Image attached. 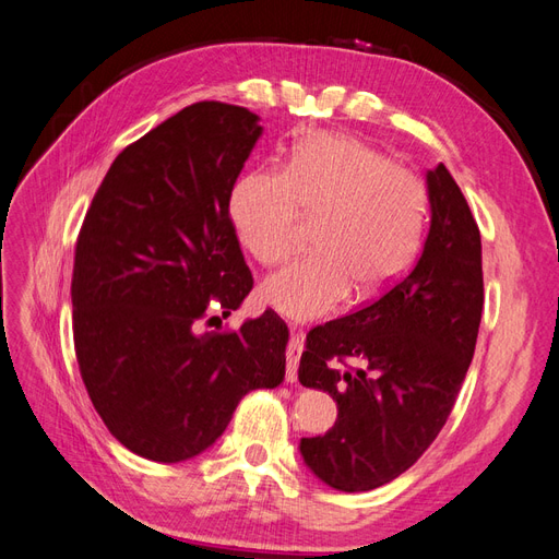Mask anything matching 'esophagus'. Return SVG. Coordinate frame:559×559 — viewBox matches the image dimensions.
<instances>
[{
  "instance_id": "34e87169",
  "label": "esophagus",
  "mask_w": 559,
  "mask_h": 559,
  "mask_svg": "<svg viewBox=\"0 0 559 559\" xmlns=\"http://www.w3.org/2000/svg\"><path fill=\"white\" fill-rule=\"evenodd\" d=\"M300 354H302V333L294 329L292 337H289V347H286V382L298 380Z\"/></svg>"
}]
</instances>
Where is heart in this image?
<instances>
[{
	"instance_id": "b5f03b06",
	"label": "heart",
	"mask_w": 559,
	"mask_h": 559,
	"mask_svg": "<svg viewBox=\"0 0 559 559\" xmlns=\"http://www.w3.org/2000/svg\"><path fill=\"white\" fill-rule=\"evenodd\" d=\"M302 214H319L312 245L263 280L261 300L289 319H314L341 308L357 286L373 296L411 265L421 240L427 191L408 167L345 134L300 142L284 173L245 175L230 193V218L261 263L294 247Z\"/></svg>"
}]
</instances>
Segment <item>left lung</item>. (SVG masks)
Here are the masks:
<instances>
[{"mask_svg": "<svg viewBox=\"0 0 559 559\" xmlns=\"http://www.w3.org/2000/svg\"><path fill=\"white\" fill-rule=\"evenodd\" d=\"M427 195L431 222L415 267L370 306L312 329L300 357V384L329 392L337 417L298 450L341 492L376 489L425 454L476 349L480 230L443 163L427 173Z\"/></svg>", "mask_w": 559, "mask_h": 559, "instance_id": "obj_1", "label": "left lung"}]
</instances>
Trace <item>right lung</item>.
Returning a JSON list of instances; mask_svg holds the SVG:
<instances>
[{"instance_id": "add662e5", "label": "right lung", "mask_w": 559, "mask_h": 559, "mask_svg": "<svg viewBox=\"0 0 559 559\" xmlns=\"http://www.w3.org/2000/svg\"><path fill=\"white\" fill-rule=\"evenodd\" d=\"M259 121L224 103L181 109L116 156L83 218L79 370L107 429L151 462L193 460L245 394L284 380L289 329L275 312L198 333L212 298L228 317L253 286L228 207Z\"/></svg>"}]
</instances>
